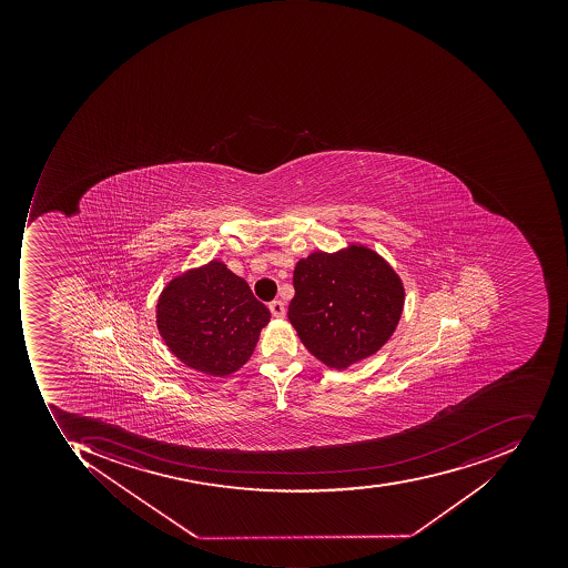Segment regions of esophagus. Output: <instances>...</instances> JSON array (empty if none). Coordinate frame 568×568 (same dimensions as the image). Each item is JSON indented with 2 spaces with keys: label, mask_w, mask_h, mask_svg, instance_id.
I'll return each instance as SVG.
<instances>
[{
  "label": "esophagus",
  "mask_w": 568,
  "mask_h": 568,
  "mask_svg": "<svg viewBox=\"0 0 568 568\" xmlns=\"http://www.w3.org/2000/svg\"><path fill=\"white\" fill-rule=\"evenodd\" d=\"M271 314L278 317V320H283L285 317V304L282 301H273L270 304Z\"/></svg>",
  "instance_id": "obj_1"
}]
</instances>
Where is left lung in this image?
Returning <instances> with one entry per match:
<instances>
[{
  "label": "left lung",
  "instance_id": "1",
  "mask_svg": "<svg viewBox=\"0 0 568 568\" xmlns=\"http://www.w3.org/2000/svg\"><path fill=\"white\" fill-rule=\"evenodd\" d=\"M288 320L305 348L331 368H348L393 336L405 305L396 271L364 245L323 251L293 271Z\"/></svg>",
  "mask_w": 568,
  "mask_h": 568
}]
</instances>
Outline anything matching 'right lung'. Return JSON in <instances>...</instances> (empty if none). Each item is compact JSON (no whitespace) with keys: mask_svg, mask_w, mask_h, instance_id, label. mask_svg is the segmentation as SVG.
<instances>
[{"mask_svg":"<svg viewBox=\"0 0 568 568\" xmlns=\"http://www.w3.org/2000/svg\"><path fill=\"white\" fill-rule=\"evenodd\" d=\"M270 317L245 280L220 261L172 280L156 304V326L169 349L187 367L215 377L251 358Z\"/></svg>","mask_w":568,"mask_h":568,"instance_id":"add662e5","label":"right lung"}]
</instances>
